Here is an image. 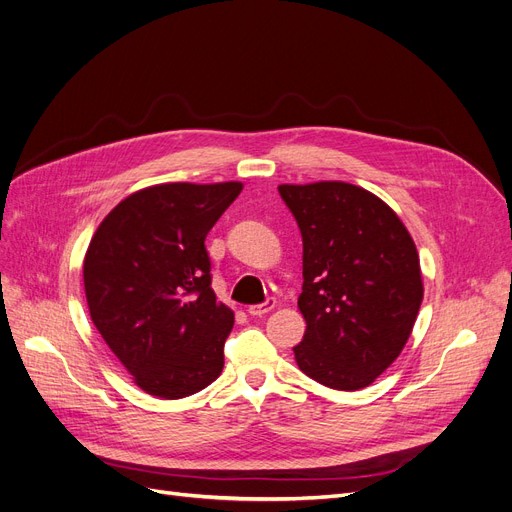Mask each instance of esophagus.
I'll list each match as a JSON object with an SVG mask.
<instances>
[{
	"label": "esophagus",
	"mask_w": 512,
	"mask_h": 512,
	"mask_svg": "<svg viewBox=\"0 0 512 512\" xmlns=\"http://www.w3.org/2000/svg\"><path fill=\"white\" fill-rule=\"evenodd\" d=\"M274 305H276V301H274V299H268L265 303L251 305L247 311H249V316H265V314H270V311L274 309Z\"/></svg>",
	"instance_id": "obj_1"
}]
</instances>
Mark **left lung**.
Segmentation results:
<instances>
[{
  "mask_svg": "<svg viewBox=\"0 0 512 512\" xmlns=\"http://www.w3.org/2000/svg\"><path fill=\"white\" fill-rule=\"evenodd\" d=\"M303 236L307 322L297 366L339 391L376 381L402 353L422 303L416 244L379 196L347 182L280 184Z\"/></svg>",
  "mask_w": 512,
  "mask_h": 512,
  "instance_id": "1",
  "label": "left lung"
}]
</instances>
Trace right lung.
Here are the masks:
<instances>
[{"mask_svg":"<svg viewBox=\"0 0 512 512\" xmlns=\"http://www.w3.org/2000/svg\"><path fill=\"white\" fill-rule=\"evenodd\" d=\"M240 182L157 184L98 226L83 261L92 322L142 391L180 399L224 368L234 311L211 288L205 238Z\"/></svg>","mask_w":512,"mask_h":512,"instance_id":"1","label":"right lung"}]
</instances>
